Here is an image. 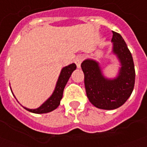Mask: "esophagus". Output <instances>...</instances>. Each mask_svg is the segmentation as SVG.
Wrapping results in <instances>:
<instances>
[{"mask_svg":"<svg viewBox=\"0 0 147 147\" xmlns=\"http://www.w3.org/2000/svg\"><path fill=\"white\" fill-rule=\"evenodd\" d=\"M83 60V57L82 55H79V56H77L75 58V63L76 64V66L78 68H80V66H81V63H82V61Z\"/></svg>","mask_w":147,"mask_h":147,"instance_id":"34e87169","label":"esophagus"}]
</instances>
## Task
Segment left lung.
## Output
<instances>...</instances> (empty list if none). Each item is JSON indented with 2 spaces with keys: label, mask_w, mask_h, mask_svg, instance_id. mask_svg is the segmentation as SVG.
I'll return each instance as SVG.
<instances>
[{
  "label": "left lung",
  "mask_w": 147,
  "mask_h": 147,
  "mask_svg": "<svg viewBox=\"0 0 147 147\" xmlns=\"http://www.w3.org/2000/svg\"><path fill=\"white\" fill-rule=\"evenodd\" d=\"M112 42V53L120 65L115 78L105 77L95 60L86 59L81 64L89 101L97 108L107 110L119 108L125 103L132 93L136 79L132 56L122 36L113 31Z\"/></svg>",
  "instance_id": "1"
}]
</instances>
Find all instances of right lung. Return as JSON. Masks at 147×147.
Listing matches in <instances>:
<instances>
[{
    "instance_id": "add662e5",
    "label": "right lung",
    "mask_w": 147,
    "mask_h": 147,
    "mask_svg": "<svg viewBox=\"0 0 147 147\" xmlns=\"http://www.w3.org/2000/svg\"><path fill=\"white\" fill-rule=\"evenodd\" d=\"M76 69V65L74 63L63 67L61 71L60 76L58 77L57 82L55 89L53 94H52V95L41 106H39L38 108L28 109L26 108V107H24V108L25 109H27V111L30 112V113L38 114L47 113H49V112H52V111L56 109L61 103V100L62 98V97H63V92H64V87L66 86V84H67V81L69 80L71 73ZM11 93H12V91H11Z\"/></svg>"
}]
</instances>
